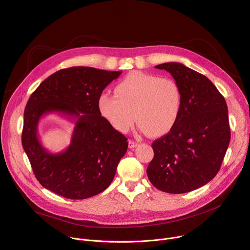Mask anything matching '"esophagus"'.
Segmentation results:
<instances>
[{"mask_svg":"<svg viewBox=\"0 0 250 250\" xmlns=\"http://www.w3.org/2000/svg\"><path fill=\"white\" fill-rule=\"evenodd\" d=\"M138 145H137V142L136 141H133V140H129L128 141V146H129V148H134V147H136Z\"/></svg>","mask_w":250,"mask_h":250,"instance_id":"obj_1","label":"esophagus"}]
</instances>
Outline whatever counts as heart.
Segmentation results:
<instances>
[{
    "label": "heart",
    "mask_w": 250,
    "mask_h": 250,
    "mask_svg": "<svg viewBox=\"0 0 250 250\" xmlns=\"http://www.w3.org/2000/svg\"><path fill=\"white\" fill-rule=\"evenodd\" d=\"M181 109L182 94L176 81L142 72H132L120 81L115 95L104 92L98 98L101 116L120 132H127L135 118L141 132L166 134L176 125Z\"/></svg>",
    "instance_id": "heart-1"
}]
</instances>
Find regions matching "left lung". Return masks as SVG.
Returning a JSON list of instances; mask_svg holds the SVG:
<instances>
[{"instance_id":"obj_1","label":"left lung","mask_w":250,"mask_h":250,"mask_svg":"<svg viewBox=\"0 0 250 250\" xmlns=\"http://www.w3.org/2000/svg\"><path fill=\"white\" fill-rule=\"evenodd\" d=\"M166 70L182 94V109L174 127L153 141L154 157L146 173L152 185L183 194L208 183L219 172L230 140L228 105L205 75L179 62L155 66Z\"/></svg>"}]
</instances>
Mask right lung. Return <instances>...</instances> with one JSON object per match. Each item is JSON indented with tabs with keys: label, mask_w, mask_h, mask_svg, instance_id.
Returning a JSON list of instances; mask_svg holds the SVG:
<instances>
[{
	"label": "right lung",
	"mask_w": 250,
	"mask_h": 250,
	"mask_svg": "<svg viewBox=\"0 0 250 250\" xmlns=\"http://www.w3.org/2000/svg\"><path fill=\"white\" fill-rule=\"evenodd\" d=\"M122 74L77 66L61 69L35 90L25 106L22 147L33 173L47 190L67 199L83 200L108 188L127 150V139L100 114L98 98ZM57 113L75 123L69 146L48 152L38 137L42 116Z\"/></svg>",
	"instance_id": "1"
}]
</instances>
